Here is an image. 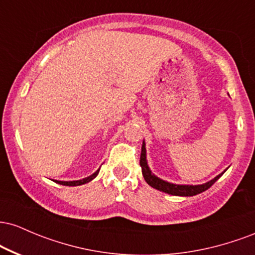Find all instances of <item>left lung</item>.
<instances>
[{"mask_svg": "<svg viewBox=\"0 0 255 255\" xmlns=\"http://www.w3.org/2000/svg\"><path fill=\"white\" fill-rule=\"evenodd\" d=\"M140 166H141L142 176H144L145 181L150 184L151 187H153V188H156L160 192L168 193V194L171 195H180V197H192V195H197L199 193L205 192L222 176V174H223V172H222L221 175L216 176L213 180L209 181V182L204 184H197V186H193V184H175L166 182V181L162 180V178L154 176L151 172L150 168H148L147 160H146L145 142H142L141 154H140Z\"/></svg>", "mask_w": 255, "mask_h": 255, "instance_id": "1", "label": "left lung"}]
</instances>
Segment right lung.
Instances as JSON below:
<instances>
[{"label": "right lung", "instance_id": "1", "mask_svg": "<svg viewBox=\"0 0 255 255\" xmlns=\"http://www.w3.org/2000/svg\"><path fill=\"white\" fill-rule=\"evenodd\" d=\"M98 172H99V169L95 172V174L91 175V176L83 178V180H79V181H56V182H58L60 184H63V186H80V184L87 183V182H90V181H92L93 178L97 176Z\"/></svg>", "mask_w": 255, "mask_h": 255}]
</instances>
